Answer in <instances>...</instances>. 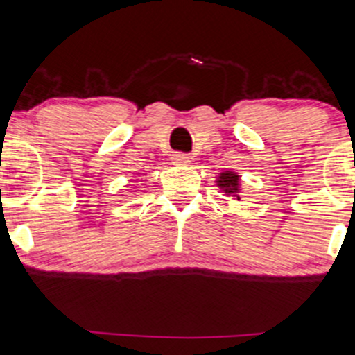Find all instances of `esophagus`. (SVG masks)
Masks as SVG:
<instances>
[{
    "label": "esophagus",
    "instance_id": "34e87169",
    "mask_svg": "<svg viewBox=\"0 0 355 355\" xmlns=\"http://www.w3.org/2000/svg\"><path fill=\"white\" fill-rule=\"evenodd\" d=\"M189 162H190V158L187 155H184V153H177V155L171 156V163H173V165H177V166L189 165Z\"/></svg>",
    "mask_w": 355,
    "mask_h": 355
}]
</instances>
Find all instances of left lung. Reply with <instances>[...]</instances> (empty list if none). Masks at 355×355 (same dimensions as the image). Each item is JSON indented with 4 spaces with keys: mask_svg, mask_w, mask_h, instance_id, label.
<instances>
[{
    "mask_svg": "<svg viewBox=\"0 0 355 355\" xmlns=\"http://www.w3.org/2000/svg\"><path fill=\"white\" fill-rule=\"evenodd\" d=\"M216 185L221 189V192H225V196H233L234 199L240 200V192H241V178L236 171L225 170L218 175L216 178Z\"/></svg>",
    "mask_w": 355,
    "mask_h": 355,
    "instance_id": "1",
    "label": "left lung"
}]
</instances>
